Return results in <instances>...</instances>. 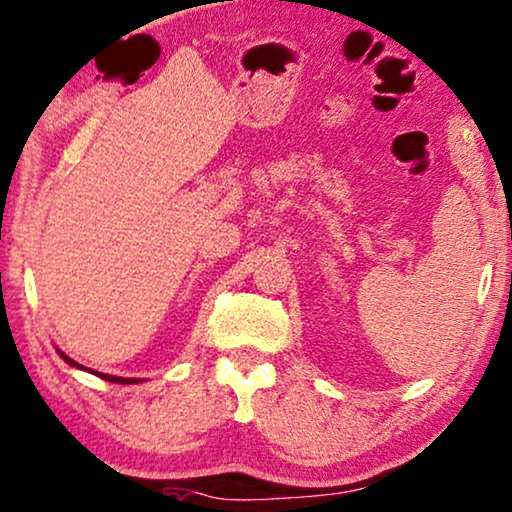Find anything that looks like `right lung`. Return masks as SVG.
I'll list each match as a JSON object with an SVG mask.
<instances>
[{
  "label": "right lung",
  "mask_w": 512,
  "mask_h": 512,
  "mask_svg": "<svg viewBox=\"0 0 512 512\" xmlns=\"http://www.w3.org/2000/svg\"><path fill=\"white\" fill-rule=\"evenodd\" d=\"M57 352H60V350H57ZM60 357L64 359V362H67V364H71V366H76V369H83V366L81 364H78V362H74V359H71V357H67V355H64V352H60ZM83 371H88V369H83ZM92 373V371H90ZM95 376H99V378H104V380H111V383H120V385H134V383H143V380L141 378H120V376H109V373H97L95 371Z\"/></svg>",
  "instance_id": "add662e5"
}]
</instances>
